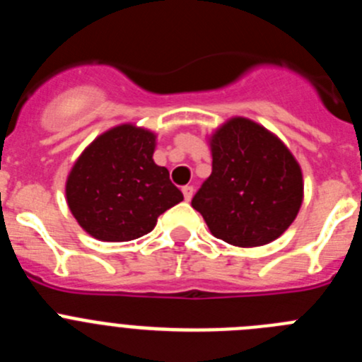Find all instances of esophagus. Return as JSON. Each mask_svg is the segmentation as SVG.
I'll return each instance as SVG.
<instances>
[{
    "label": "esophagus",
    "mask_w": 362,
    "mask_h": 362,
    "mask_svg": "<svg viewBox=\"0 0 362 362\" xmlns=\"http://www.w3.org/2000/svg\"><path fill=\"white\" fill-rule=\"evenodd\" d=\"M183 196H185V201H190L192 196H194V187H190V185L183 187Z\"/></svg>",
    "instance_id": "obj_1"
}]
</instances>
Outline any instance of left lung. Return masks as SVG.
I'll return each mask as SVG.
<instances>
[{"mask_svg":"<svg viewBox=\"0 0 362 362\" xmlns=\"http://www.w3.org/2000/svg\"><path fill=\"white\" fill-rule=\"evenodd\" d=\"M212 174L192 206L214 238L241 248L276 241L303 204V172L276 134L232 117L209 137Z\"/></svg>","mask_w":362,"mask_h":362,"instance_id":"obj_1","label":"left lung"}]
</instances>
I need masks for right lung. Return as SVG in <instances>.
<instances>
[{"instance_id": "obj_1", "label": "right lung", "mask_w": 362, "mask_h": 362, "mask_svg": "<svg viewBox=\"0 0 362 362\" xmlns=\"http://www.w3.org/2000/svg\"><path fill=\"white\" fill-rule=\"evenodd\" d=\"M156 134L132 123L98 136L66 177V203L86 233L123 243L152 232L158 217L183 201L165 166L153 163Z\"/></svg>"}]
</instances>
